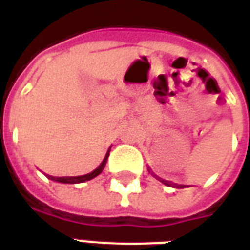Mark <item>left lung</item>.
<instances>
[{
    "label": "left lung",
    "instance_id": "8db88e82",
    "mask_svg": "<svg viewBox=\"0 0 250 250\" xmlns=\"http://www.w3.org/2000/svg\"><path fill=\"white\" fill-rule=\"evenodd\" d=\"M161 182L164 183L165 186H176V187H182V186H180V184H179V186H178V184H172V183H171V182H167V180H162V179H161Z\"/></svg>",
    "mask_w": 250,
    "mask_h": 250
}]
</instances>
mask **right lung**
<instances>
[{"label": "right lung", "instance_id": "obj_1", "mask_svg": "<svg viewBox=\"0 0 250 250\" xmlns=\"http://www.w3.org/2000/svg\"><path fill=\"white\" fill-rule=\"evenodd\" d=\"M109 153H110V149L107 150V153H106L105 158H104V161L101 162V165H100V166H98L96 170H93L92 172H89V174L82 175V176H66V178H57V176H50V175H49V179H52V180H54V182H58V183H66V184H76V183L88 182V180H90V179L96 178L97 175L101 174L102 170L105 168L106 161H107V158H109Z\"/></svg>", "mask_w": 250, "mask_h": 250}]
</instances>
